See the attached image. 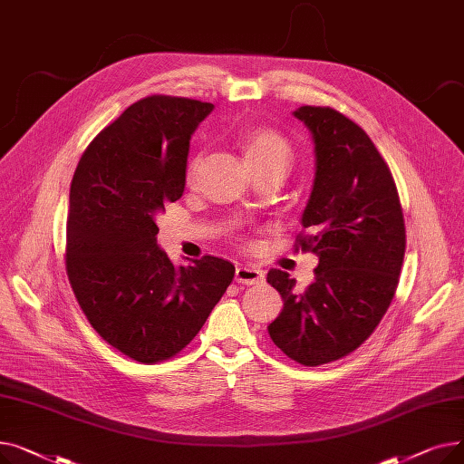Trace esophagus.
<instances>
[{"instance_id": "1", "label": "esophagus", "mask_w": 464, "mask_h": 464, "mask_svg": "<svg viewBox=\"0 0 464 464\" xmlns=\"http://www.w3.org/2000/svg\"><path fill=\"white\" fill-rule=\"evenodd\" d=\"M235 280L238 284H245V285H254L265 280V275L257 266H250V265H238L237 271H235Z\"/></svg>"}]
</instances>
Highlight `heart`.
<instances>
[{"instance_id": "heart-1", "label": "heart", "mask_w": 464, "mask_h": 464, "mask_svg": "<svg viewBox=\"0 0 464 464\" xmlns=\"http://www.w3.org/2000/svg\"><path fill=\"white\" fill-rule=\"evenodd\" d=\"M242 150L248 163L266 161V160H285L289 161L291 144L289 140L273 128H254L242 135Z\"/></svg>"}]
</instances>
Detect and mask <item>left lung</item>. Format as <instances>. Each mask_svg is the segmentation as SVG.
<instances>
[{"mask_svg":"<svg viewBox=\"0 0 464 464\" xmlns=\"http://www.w3.org/2000/svg\"><path fill=\"white\" fill-rule=\"evenodd\" d=\"M312 131L315 179L295 252H315V280L271 269L284 299L269 325L273 343L304 367L355 352L380 325L399 285L406 227L399 191L385 160L353 120L331 107L295 111Z\"/></svg>","mask_w":464,"mask_h":464,"instance_id":"obj_1","label":"left lung"}]
</instances>
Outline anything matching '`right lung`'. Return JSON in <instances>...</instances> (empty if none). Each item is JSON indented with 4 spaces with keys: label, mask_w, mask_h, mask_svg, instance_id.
Segmentation results:
<instances>
[{
    "label": "right lung",
    "mask_w": 464,
    "mask_h": 464,
    "mask_svg": "<svg viewBox=\"0 0 464 464\" xmlns=\"http://www.w3.org/2000/svg\"><path fill=\"white\" fill-rule=\"evenodd\" d=\"M212 103L149 95L84 150L72 175L65 271L105 343L154 364L180 353L233 282L214 256L175 266L158 248L154 218L182 198L189 139Z\"/></svg>",
    "instance_id": "add662e5"
}]
</instances>
